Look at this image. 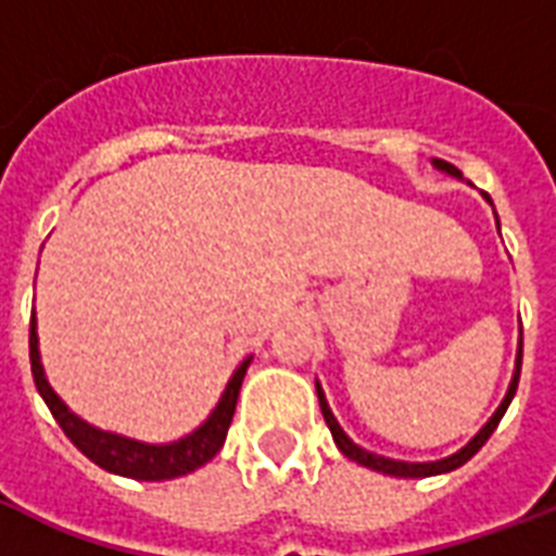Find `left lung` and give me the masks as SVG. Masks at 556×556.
<instances>
[{
    "label": "left lung",
    "instance_id": "8db88e82",
    "mask_svg": "<svg viewBox=\"0 0 556 556\" xmlns=\"http://www.w3.org/2000/svg\"><path fill=\"white\" fill-rule=\"evenodd\" d=\"M432 167L441 169V173H447V176H456L462 178V173H458L453 164H447V161L441 159H432ZM484 199L491 201V195L484 192ZM493 204V201H491ZM496 225H500V218H496ZM519 369H522V346H519V355H517V371H514V380H510L508 387V395L502 397L500 409L491 415V421L484 424L482 430L476 432L473 439L467 441L465 447L458 450V453H453V456L447 458H439V462H397V458H387V456H378V453H369V450L357 447L355 441L349 439L346 432L340 430L338 418L331 415L329 404H326V395H323L320 383H317V397H320V409H323V418H326V424H329L331 430V439H334V444H338V450L343 453L346 458H352V462H357V465L369 467V470H378V473H387V476H401V479H424V476H439V473H450V470H456V467H462L465 462H470V458L479 453V450L484 447V441L491 439L493 430L500 427L502 415H505V409L510 406V401H514V395H517V383H519Z\"/></svg>",
    "mask_w": 556,
    "mask_h": 556
}]
</instances>
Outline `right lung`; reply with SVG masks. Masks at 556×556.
Listing matches in <instances>:
<instances>
[{
	"mask_svg": "<svg viewBox=\"0 0 556 556\" xmlns=\"http://www.w3.org/2000/svg\"><path fill=\"white\" fill-rule=\"evenodd\" d=\"M30 375L37 383V392L42 395L46 406L56 418V424L63 427V432L72 439V444L80 450L83 456L91 458L94 465L109 470V473L129 476V479H141V482H164V479H176V476L192 473L201 465H207L210 458L216 456L222 444L227 439V427L233 421L236 397L242 389L244 371L251 366V357L239 364L233 371V378L227 380L225 392L218 397L216 409L210 413V418L201 424L199 430H192L190 435L169 444H143V441L126 439L117 432H103L98 427H91L83 418L68 409L60 401L51 383L46 380V369L39 364V338H37V320L30 317Z\"/></svg>",
	"mask_w": 556,
	"mask_h": 556,
	"instance_id": "1",
	"label": "right lung"
}]
</instances>
